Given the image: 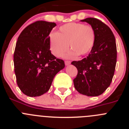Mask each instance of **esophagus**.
Segmentation results:
<instances>
[{"instance_id": "obj_1", "label": "esophagus", "mask_w": 129, "mask_h": 129, "mask_svg": "<svg viewBox=\"0 0 129 129\" xmlns=\"http://www.w3.org/2000/svg\"><path fill=\"white\" fill-rule=\"evenodd\" d=\"M64 63H65L66 65H69V64L71 63V62H70V61H64Z\"/></svg>"}]
</instances>
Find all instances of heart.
Masks as SVG:
<instances>
[{
  "label": "heart",
  "instance_id": "heart-1",
  "mask_svg": "<svg viewBox=\"0 0 129 129\" xmlns=\"http://www.w3.org/2000/svg\"><path fill=\"white\" fill-rule=\"evenodd\" d=\"M95 41V30L90 25L70 22L61 26L57 33L50 34L49 45L52 54L61 57L72 49L67 56L74 57L77 54L85 55L91 51Z\"/></svg>",
  "mask_w": 129,
  "mask_h": 129
}]
</instances>
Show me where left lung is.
I'll return each mask as SVG.
<instances>
[{
  "label": "left lung",
  "mask_w": 129,
  "mask_h": 129,
  "mask_svg": "<svg viewBox=\"0 0 129 129\" xmlns=\"http://www.w3.org/2000/svg\"><path fill=\"white\" fill-rule=\"evenodd\" d=\"M95 30V41L86 58L71 62L77 69L74 79L76 90L87 96L102 94L110 86L116 68L117 49L113 33L107 24L95 18L81 20Z\"/></svg>",
  "instance_id": "left-lung-1"
}]
</instances>
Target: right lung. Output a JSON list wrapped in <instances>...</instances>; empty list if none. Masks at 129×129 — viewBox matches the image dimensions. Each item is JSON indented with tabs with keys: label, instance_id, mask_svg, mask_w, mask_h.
Listing matches in <instances>:
<instances>
[{
	"label": "right lung",
	"instance_id": "1",
	"mask_svg": "<svg viewBox=\"0 0 129 129\" xmlns=\"http://www.w3.org/2000/svg\"><path fill=\"white\" fill-rule=\"evenodd\" d=\"M55 22L38 20L28 25L18 37L13 55L20 90L29 97L40 96L50 88L55 76L64 68L62 59L51 53L49 35Z\"/></svg>",
	"mask_w": 129,
	"mask_h": 129
}]
</instances>
